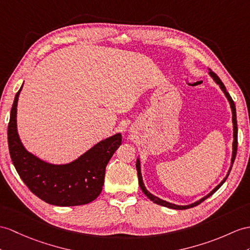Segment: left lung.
I'll use <instances>...</instances> for the list:
<instances>
[{
	"label": "left lung",
	"instance_id": "1",
	"mask_svg": "<svg viewBox=\"0 0 250 250\" xmlns=\"http://www.w3.org/2000/svg\"><path fill=\"white\" fill-rule=\"evenodd\" d=\"M209 75L211 76V78L213 79V81L215 82L216 84H218L220 86L221 90L223 91V93L225 94V96H226V99L228 100L229 102V105H230V108H231V112H232V125H233V142H232V156H231V162H230V167L228 169V173L226 175V177H225L220 184H218L213 190L209 193L207 194L206 196H204L203 198H200L199 200H196L195 203H192L190 205H185V206H181V205H175V204H172V203H168L167 202V200H163L159 197H157L155 195H153L150 192L147 191V188H145L144 186V182H143V178H142V173H141V163H140V158L138 157L137 158V162H136V167H137V172H138V178H139V185H140V188H141L142 192L145 194L146 196H147L151 202L157 204V205H160V206H163V207H167V208H169V209H175V210H185V209H188V208H192V207H195L197 205H199L200 203H203L205 199H207L208 197H210L212 194H214L218 188H220L225 181H226L227 177L229 176V173L231 171V168H232V166H233V162H234V159H235V156H236V150H237V123H236V111H235V105H234V102L232 101V99H231V96L229 95V93L227 92L226 90V87L224 86V83H222V81L220 79V77H218L214 72H212L210 69H209Z\"/></svg>",
	"mask_w": 250,
	"mask_h": 250
}]
</instances>
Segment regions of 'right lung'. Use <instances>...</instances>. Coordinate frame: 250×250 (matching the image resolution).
Returning a JSON list of instances; mask_svg holds the SVG:
<instances>
[{
  "label": "right lung",
  "mask_w": 250,
  "mask_h": 250,
  "mask_svg": "<svg viewBox=\"0 0 250 250\" xmlns=\"http://www.w3.org/2000/svg\"><path fill=\"white\" fill-rule=\"evenodd\" d=\"M23 84L10 111L8 147L11 160L24 184L43 202L59 207L86 205L100 195L105 169L122 144L121 132L102 140L69 163L55 164L40 159L23 145L17 127V107Z\"/></svg>",
  "instance_id": "right-lung-1"
}]
</instances>
